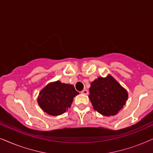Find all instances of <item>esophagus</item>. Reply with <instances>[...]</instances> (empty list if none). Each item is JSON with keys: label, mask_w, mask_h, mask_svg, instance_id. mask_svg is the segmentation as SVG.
<instances>
[{"label": "esophagus", "mask_w": 153, "mask_h": 153, "mask_svg": "<svg viewBox=\"0 0 153 153\" xmlns=\"http://www.w3.org/2000/svg\"><path fill=\"white\" fill-rule=\"evenodd\" d=\"M81 93L83 94V95H88V91L86 89H84L81 92Z\"/></svg>", "instance_id": "esophagus-1"}]
</instances>
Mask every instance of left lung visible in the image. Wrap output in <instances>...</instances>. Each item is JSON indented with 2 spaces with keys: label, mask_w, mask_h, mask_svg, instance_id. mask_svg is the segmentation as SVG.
Returning a JSON list of instances; mask_svg holds the SVG:
<instances>
[{
  "label": "left lung",
  "mask_w": 153,
  "mask_h": 153,
  "mask_svg": "<svg viewBox=\"0 0 153 153\" xmlns=\"http://www.w3.org/2000/svg\"><path fill=\"white\" fill-rule=\"evenodd\" d=\"M93 108L105 116H115L122 109L128 98V93L111 74L99 76L89 88Z\"/></svg>",
  "instance_id": "1"
}]
</instances>
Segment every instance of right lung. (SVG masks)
I'll return each mask as SVG.
<instances>
[{
  "mask_svg": "<svg viewBox=\"0 0 153 153\" xmlns=\"http://www.w3.org/2000/svg\"><path fill=\"white\" fill-rule=\"evenodd\" d=\"M79 93L72 84L60 81L51 82L43 88L37 97V103L44 112L50 116H59L66 112Z\"/></svg>",
  "mask_w": 153,
  "mask_h": 153,
  "instance_id": "add662e5",
  "label": "right lung"
}]
</instances>
